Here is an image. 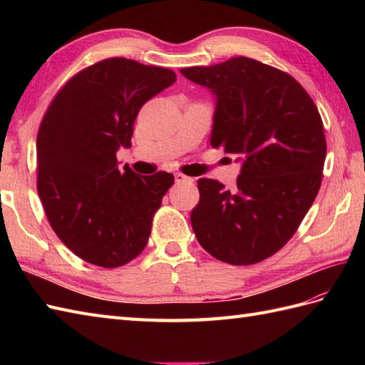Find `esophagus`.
I'll use <instances>...</instances> for the list:
<instances>
[{
  "label": "esophagus",
  "mask_w": 365,
  "mask_h": 365,
  "mask_svg": "<svg viewBox=\"0 0 365 365\" xmlns=\"http://www.w3.org/2000/svg\"><path fill=\"white\" fill-rule=\"evenodd\" d=\"M175 182H177V183H182V182H192V178H191V177H187V175L182 174V173H177V174H175Z\"/></svg>",
  "instance_id": "1"
}]
</instances>
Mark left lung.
Masks as SVG:
<instances>
[{
    "label": "left lung",
    "instance_id": "obj_1",
    "mask_svg": "<svg viewBox=\"0 0 365 365\" xmlns=\"http://www.w3.org/2000/svg\"><path fill=\"white\" fill-rule=\"evenodd\" d=\"M180 72L216 96L213 149L243 158L232 192L199 178L192 230L215 259L254 265L285 246L319 195L327 158L319 108L292 75L251 58Z\"/></svg>",
    "mask_w": 365,
    "mask_h": 365
}]
</instances>
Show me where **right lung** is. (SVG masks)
Listing matches in <instances>:
<instances>
[{
	"mask_svg": "<svg viewBox=\"0 0 365 365\" xmlns=\"http://www.w3.org/2000/svg\"><path fill=\"white\" fill-rule=\"evenodd\" d=\"M175 81L169 68L108 58L75 73L46 108L37 131V192L54 234L84 262L118 268L149 242L174 175L120 173L145 102Z\"/></svg>",
	"mask_w": 365,
	"mask_h": 365,
	"instance_id": "obj_1",
	"label": "right lung"
}]
</instances>
